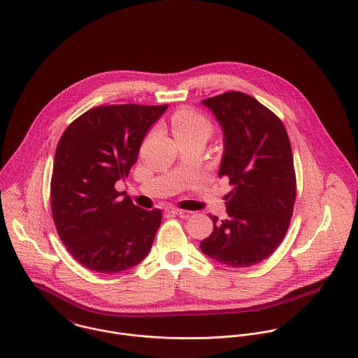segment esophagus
Wrapping results in <instances>:
<instances>
[{
	"instance_id": "obj_1",
	"label": "esophagus",
	"mask_w": 358,
	"mask_h": 358,
	"mask_svg": "<svg viewBox=\"0 0 358 358\" xmlns=\"http://www.w3.org/2000/svg\"><path fill=\"white\" fill-rule=\"evenodd\" d=\"M165 213H168V215H183V213H185V210L178 209V208L168 206V208H165Z\"/></svg>"
}]
</instances>
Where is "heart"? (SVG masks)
Listing matches in <instances>:
<instances>
[{
  "mask_svg": "<svg viewBox=\"0 0 358 358\" xmlns=\"http://www.w3.org/2000/svg\"><path fill=\"white\" fill-rule=\"evenodd\" d=\"M212 131V126L209 120L195 112L193 109L185 108L178 110L172 116V132L175 138H185V136H209Z\"/></svg>",
  "mask_w": 358,
  "mask_h": 358,
  "instance_id": "1",
  "label": "heart"
}]
</instances>
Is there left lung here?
Here are the masks:
<instances>
[{"label":"left lung","mask_w":358,"mask_h":358,"mask_svg":"<svg viewBox=\"0 0 358 358\" xmlns=\"http://www.w3.org/2000/svg\"><path fill=\"white\" fill-rule=\"evenodd\" d=\"M223 130L219 178L227 176V219L213 220V232L199 248L208 257L234 268L269 257L283 241L295 202V172L289 135L280 119L256 98L228 92L201 101Z\"/></svg>","instance_id":"8db88e82"}]
</instances>
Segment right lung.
Listing matches in <instances>:
<instances>
[{
    "mask_svg": "<svg viewBox=\"0 0 358 358\" xmlns=\"http://www.w3.org/2000/svg\"><path fill=\"white\" fill-rule=\"evenodd\" d=\"M168 105H105L62 135L50 185L52 213L65 248L87 269L119 273L152 249L162 210L135 206L115 189L130 173L149 129Z\"/></svg>",
    "mask_w": 358,
    "mask_h": 358,
    "instance_id": "1",
    "label": "right lung"
}]
</instances>
